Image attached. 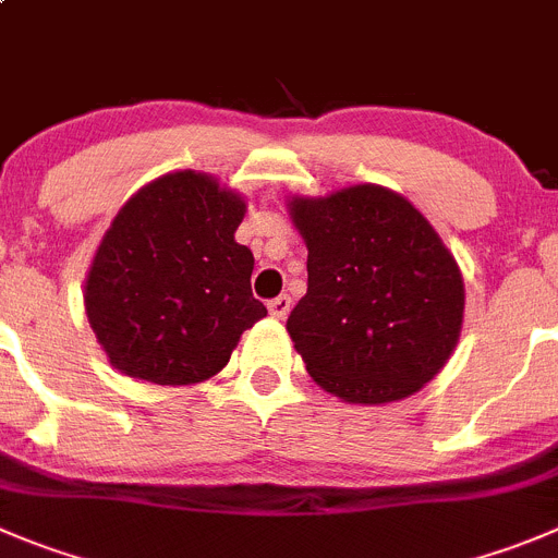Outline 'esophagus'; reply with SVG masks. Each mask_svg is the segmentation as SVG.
Wrapping results in <instances>:
<instances>
[{
  "instance_id": "1",
  "label": "esophagus",
  "mask_w": 558,
  "mask_h": 558,
  "mask_svg": "<svg viewBox=\"0 0 558 558\" xmlns=\"http://www.w3.org/2000/svg\"><path fill=\"white\" fill-rule=\"evenodd\" d=\"M267 308H269V314L275 316V319H283V316L291 311V296L289 294L275 296V300H269V303H267Z\"/></svg>"
}]
</instances>
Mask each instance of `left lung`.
I'll list each match as a JSON object with an SVG mask.
<instances>
[{"label":"left lung","mask_w":558,"mask_h":558,"mask_svg":"<svg viewBox=\"0 0 558 558\" xmlns=\"http://www.w3.org/2000/svg\"><path fill=\"white\" fill-rule=\"evenodd\" d=\"M308 291L289 330L311 377L355 404L410 397L449 361L465 289L454 255L418 208L374 184L294 197Z\"/></svg>","instance_id":"8db88e82"}]
</instances>
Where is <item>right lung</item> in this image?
<instances>
[{"mask_svg":"<svg viewBox=\"0 0 558 558\" xmlns=\"http://www.w3.org/2000/svg\"><path fill=\"white\" fill-rule=\"evenodd\" d=\"M244 201L179 170L145 184L104 233L85 308L109 363L156 385L215 377L267 316L250 291L253 253L233 239Z\"/></svg>","mask_w":558,"mask_h":558,"instance_id":"obj_1","label":"right lung"}]
</instances>
